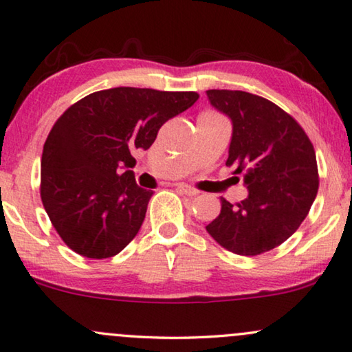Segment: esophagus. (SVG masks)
<instances>
[{
  "instance_id": "obj_1",
  "label": "esophagus",
  "mask_w": 352,
  "mask_h": 352,
  "mask_svg": "<svg viewBox=\"0 0 352 352\" xmlns=\"http://www.w3.org/2000/svg\"><path fill=\"white\" fill-rule=\"evenodd\" d=\"M177 190L184 193V195H188V197H195V195H198V193H200L197 190V188H193V187L187 186V184H179V186H177Z\"/></svg>"
}]
</instances>
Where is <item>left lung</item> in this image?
Returning <instances> with one entry per match:
<instances>
[{
  "instance_id": "left-lung-1",
  "label": "left lung",
  "mask_w": 352,
  "mask_h": 352,
  "mask_svg": "<svg viewBox=\"0 0 352 352\" xmlns=\"http://www.w3.org/2000/svg\"><path fill=\"white\" fill-rule=\"evenodd\" d=\"M206 95L232 120L226 165L248 187L236 205L221 198V214L206 232L238 256L272 251L294 235L318 195L314 147L297 120L267 98L241 90Z\"/></svg>"
}]
</instances>
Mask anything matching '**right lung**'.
<instances>
[{
	"label": "right lung",
	"mask_w": 352,
	"mask_h": 352,
	"mask_svg": "<svg viewBox=\"0 0 352 352\" xmlns=\"http://www.w3.org/2000/svg\"><path fill=\"white\" fill-rule=\"evenodd\" d=\"M198 100L195 91L116 87L69 106L41 159V200L66 246L89 258L119 254L136 236L152 190L136 184L131 152Z\"/></svg>",
	"instance_id": "1"
}]
</instances>
